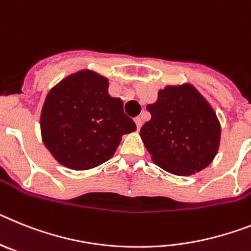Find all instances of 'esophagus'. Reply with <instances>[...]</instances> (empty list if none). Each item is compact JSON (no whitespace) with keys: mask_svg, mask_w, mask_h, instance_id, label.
<instances>
[{"mask_svg":"<svg viewBox=\"0 0 251 251\" xmlns=\"http://www.w3.org/2000/svg\"><path fill=\"white\" fill-rule=\"evenodd\" d=\"M134 121H135V124H136V127L140 128L141 125H143V121H141V117H139V116H138V117H135Z\"/></svg>","mask_w":251,"mask_h":251,"instance_id":"obj_1","label":"esophagus"}]
</instances>
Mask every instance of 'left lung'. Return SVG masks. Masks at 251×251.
Listing matches in <instances>:
<instances>
[{
  "mask_svg": "<svg viewBox=\"0 0 251 251\" xmlns=\"http://www.w3.org/2000/svg\"><path fill=\"white\" fill-rule=\"evenodd\" d=\"M147 110L151 117L140 135L156 165L176 176H191L212 162L221 128L195 87H165Z\"/></svg>",
  "mask_w": 251,
  "mask_h": 251,
  "instance_id": "8db88e82",
  "label": "left lung"
}]
</instances>
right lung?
Masks as SVG:
<instances>
[{
  "mask_svg": "<svg viewBox=\"0 0 251 251\" xmlns=\"http://www.w3.org/2000/svg\"><path fill=\"white\" fill-rule=\"evenodd\" d=\"M40 123L45 147L60 164L75 171L108 160L121 136L136 130L123 101L108 95L107 79L89 71L65 78L50 91Z\"/></svg>",
  "mask_w": 251,
  "mask_h": 251,
  "instance_id": "obj_1",
  "label": "right lung"
}]
</instances>
